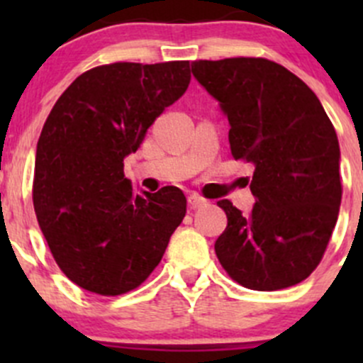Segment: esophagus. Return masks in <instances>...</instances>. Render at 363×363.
I'll return each instance as SVG.
<instances>
[{
    "label": "esophagus",
    "mask_w": 363,
    "mask_h": 363,
    "mask_svg": "<svg viewBox=\"0 0 363 363\" xmlns=\"http://www.w3.org/2000/svg\"><path fill=\"white\" fill-rule=\"evenodd\" d=\"M188 203L191 208H200V207H205V205H207V200L202 199V196H199V195H189Z\"/></svg>",
    "instance_id": "1"
}]
</instances>
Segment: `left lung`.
Here are the masks:
<instances>
[{
  "mask_svg": "<svg viewBox=\"0 0 363 363\" xmlns=\"http://www.w3.org/2000/svg\"><path fill=\"white\" fill-rule=\"evenodd\" d=\"M191 72L228 119L233 158L255 167L251 214L218 202L228 218L214 244L219 263L250 290L298 284L327 250L342 196L339 140L323 105L262 57L195 61Z\"/></svg>",
  "mask_w": 363,
  "mask_h": 363,
  "instance_id": "obj_1",
  "label": "left lung"
}]
</instances>
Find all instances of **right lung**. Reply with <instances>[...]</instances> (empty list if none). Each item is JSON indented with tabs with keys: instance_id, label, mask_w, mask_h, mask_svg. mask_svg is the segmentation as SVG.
<instances>
[{
	"instance_id": "right-lung-1",
	"label": "right lung",
	"mask_w": 363,
	"mask_h": 363,
	"mask_svg": "<svg viewBox=\"0 0 363 363\" xmlns=\"http://www.w3.org/2000/svg\"><path fill=\"white\" fill-rule=\"evenodd\" d=\"M189 61L113 63L77 77L36 144L33 205L54 259L77 286L116 296L144 283L186 216L175 186L135 193L124 158L186 93Z\"/></svg>"
}]
</instances>
